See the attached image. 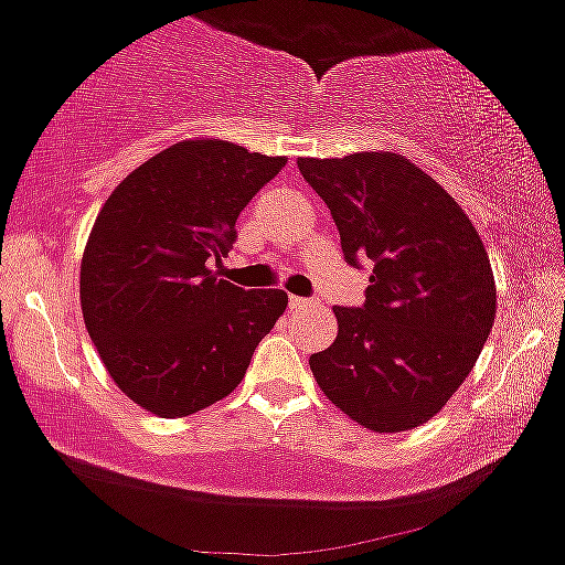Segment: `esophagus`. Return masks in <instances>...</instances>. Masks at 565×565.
<instances>
[{
    "label": "esophagus",
    "instance_id": "obj_1",
    "mask_svg": "<svg viewBox=\"0 0 565 565\" xmlns=\"http://www.w3.org/2000/svg\"><path fill=\"white\" fill-rule=\"evenodd\" d=\"M313 300H306V297H289V308L292 311H302V308H311Z\"/></svg>",
    "mask_w": 565,
    "mask_h": 565
}]
</instances>
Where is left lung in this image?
Segmentation results:
<instances>
[{"instance_id":"left-lung-1","label":"left lung","mask_w":565,"mask_h":565,"mask_svg":"<svg viewBox=\"0 0 565 565\" xmlns=\"http://www.w3.org/2000/svg\"><path fill=\"white\" fill-rule=\"evenodd\" d=\"M370 287L359 308L334 306L338 338L311 353L319 388L373 431H407L445 407L472 373L495 319L491 259L437 182L394 152L300 158Z\"/></svg>"}]
</instances>
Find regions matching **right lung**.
I'll list each match as a JSON object with an SVG mask.
<instances>
[{
    "instance_id": "1",
    "label": "right lung",
    "mask_w": 565,
    "mask_h": 565,
    "mask_svg": "<svg viewBox=\"0 0 565 565\" xmlns=\"http://www.w3.org/2000/svg\"><path fill=\"white\" fill-rule=\"evenodd\" d=\"M287 166L231 141H179L141 163L96 216L79 268L85 327L122 394L160 418L227 396L287 292L216 278L235 220Z\"/></svg>"
}]
</instances>
